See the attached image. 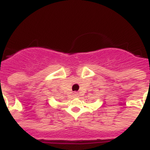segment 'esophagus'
I'll use <instances>...</instances> for the list:
<instances>
[{"label": "esophagus", "mask_w": 150, "mask_h": 150, "mask_svg": "<svg viewBox=\"0 0 150 150\" xmlns=\"http://www.w3.org/2000/svg\"><path fill=\"white\" fill-rule=\"evenodd\" d=\"M73 96H74V98H76V97L79 96V94H78L77 92H74V93H73Z\"/></svg>", "instance_id": "esophagus-1"}]
</instances>
